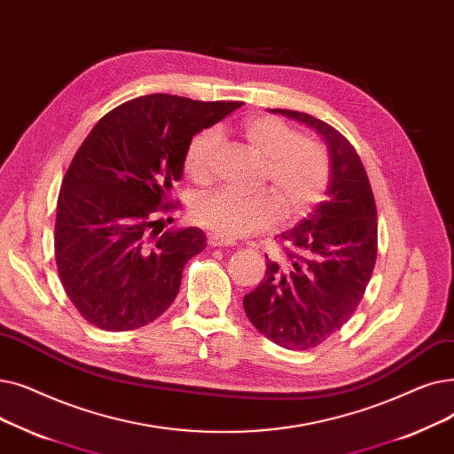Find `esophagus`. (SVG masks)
Segmentation results:
<instances>
[{
  "label": "esophagus",
  "mask_w": 454,
  "mask_h": 454,
  "mask_svg": "<svg viewBox=\"0 0 454 454\" xmlns=\"http://www.w3.org/2000/svg\"><path fill=\"white\" fill-rule=\"evenodd\" d=\"M207 242H208V246H212V247H229V246H234L232 240L223 239V236L215 234V232H210V234L207 236Z\"/></svg>",
  "instance_id": "esophagus-1"
}]
</instances>
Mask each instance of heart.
I'll return each instance as SVG.
<instances>
[{"instance_id":"1","label":"heart","mask_w":454,"mask_h":454,"mask_svg":"<svg viewBox=\"0 0 454 454\" xmlns=\"http://www.w3.org/2000/svg\"><path fill=\"white\" fill-rule=\"evenodd\" d=\"M242 135L266 164L262 183L269 192L240 193L220 188L196 200L192 218L223 239H240L271 227L278 214L292 222L309 214L325 196L331 166L327 151L312 138L299 137L283 120L270 114L251 116L242 123ZM220 133L203 129L184 151V174L198 184H208L214 176Z\"/></svg>"}]
</instances>
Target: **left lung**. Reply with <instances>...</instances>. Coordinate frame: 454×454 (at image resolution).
Returning a JSON list of instances; mask_svg holds the SVG:
<instances>
[{"label":"left lung","mask_w":454,"mask_h":454,"mask_svg":"<svg viewBox=\"0 0 454 454\" xmlns=\"http://www.w3.org/2000/svg\"><path fill=\"white\" fill-rule=\"evenodd\" d=\"M309 125L331 155L329 200L278 234L283 254L268 258L266 275L244 297L253 325L285 349L307 351L355 314L377 261V207L351 142L310 114L271 109Z\"/></svg>","instance_id":"obj_1"}]
</instances>
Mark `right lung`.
<instances>
[{"instance_id": "add662e5", "label": "right lung", "mask_w": 454, "mask_h": 454, "mask_svg": "<svg viewBox=\"0 0 454 454\" xmlns=\"http://www.w3.org/2000/svg\"><path fill=\"white\" fill-rule=\"evenodd\" d=\"M242 105L140 96L84 138L59 192L55 261L64 292L90 325L133 331L174 303L184 264L207 239L198 227L164 231L160 215L179 207L171 190L188 142Z\"/></svg>"}]
</instances>
